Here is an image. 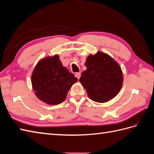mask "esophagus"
Instances as JSON below:
<instances>
[{
  "mask_svg": "<svg viewBox=\"0 0 154 154\" xmlns=\"http://www.w3.org/2000/svg\"><path fill=\"white\" fill-rule=\"evenodd\" d=\"M75 76H76L78 80L80 79V78L81 76V73L80 72H76V74H75Z\"/></svg>",
  "mask_w": 154,
  "mask_h": 154,
  "instance_id": "esophagus-1",
  "label": "esophagus"
}]
</instances>
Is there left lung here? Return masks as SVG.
Segmentation results:
<instances>
[{
    "label": "left lung",
    "instance_id": "1",
    "mask_svg": "<svg viewBox=\"0 0 154 154\" xmlns=\"http://www.w3.org/2000/svg\"><path fill=\"white\" fill-rule=\"evenodd\" d=\"M87 70L79 81L88 97L97 103H106L118 95L123 84L121 67L108 55L98 51L86 59Z\"/></svg>",
    "mask_w": 154,
    "mask_h": 154
}]
</instances>
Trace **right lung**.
<instances>
[{
  "label": "right lung",
  "instance_id": "1",
  "mask_svg": "<svg viewBox=\"0 0 154 154\" xmlns=\"http://www.w3.org/2000/svg\"><path fill=\"white\" fill-rule=\"evenodd\" d=\"M31 80L36 97L52 105L63 102L71 86L78 81L62 65L57 55L41 60L34 69Z\"/></svg>",
  "mask_w": 154,
  "mask_h": 154
}]
</instances>
